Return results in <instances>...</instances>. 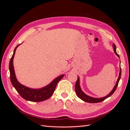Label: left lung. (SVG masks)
Here are the masks:
<instances>
[{
	"mask_svg": "<svg viewBox=\"0 0 130 130\" xmlns=\"http://www.w3.org/2000/svg\"><path fill=\"white\" fill-rule=\"evenodd\" d=\"M113 50L114 52H115V54H116V55L119 57V55L116 52V46L115 44H113ZM121 69L120 68V72H119V75L118 77V78L117 83L116 84V85L114 87L113 89H112V91L110 92L107 95H106V96L103 97V98H93L90 96H88L82 91L81 89L80 86V80H79V77L77 76V80L76 81V84H75V93L76 94V95H77V96L81 99V100H82L83 101L87 102V103H100V102L103 101L104 100H105L106 99H107V98L109 97L110 96H111L112 94H113V93L115 92V90L117 89V87L118 85V83L121 77Z\"/></svg>",
	"mask_w": 130,
	"mask_h": 130,
	"instance_id": "1",
	"label": "left lung"
}]
</instances>
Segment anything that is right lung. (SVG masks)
<instances>
[{
	"label": "right lung",
	"mask_w": 130,
	"mask_h": 130,
	"mask_svg": "<svg viewBox=\"0 0 130 130\" xmlns=\"http://www.w3.org/2000/svg\"><path fill=\"white\" fill-rule=\"evenodd\" d=\"M20 44H21L17 45L15 48L13 55L11 58V60L10 61L9 70L10 73V80L12 85L15 90L19 94V95L23 99H24L27 101L41 102L48 99L53 94L55 90L57 83L59 81L62 79L63 77L64 76V75L63 74L57 77L48 85L40 89L30 88L21 84L17 81L16 77H15L13 64V58L14 56L15 50H16L17 47Z\"/></svg>",
	"instance_id": "1"
}]
</instances>
